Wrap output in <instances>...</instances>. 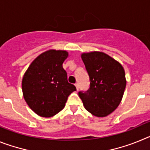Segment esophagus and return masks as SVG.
Wrapping results in <instances>:
<instances>
[{
	"label": "esophagus",
	"mask_w": 150,
	"mask_h": 150,
	"mask_svg": "<svg viewBox=\"0 0 150 150\" xmlns=\"http://www.w3.org/2000/svg\"><path fill=\"white\" fill-rule=\"evenodd\" d=\"M75 86H76V90H79V84H78V83H76V84H75Z\"/></svg>",
	"instance_id": "1"
}]
</instances>
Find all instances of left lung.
Segmentation results:
<instances>
[{
	"label": "left lung",
	"mask_w": 150,
	"mask_h": 150,
	"mask_svg": "<svg viewBox=\"0 0 150 150\" xmlns=\"http://www.w3.org/2000/svg\"><path fill=\"white\" fill-rule=\"evenodd\" d=\"M81 58L90 81L86 91H79L85 108L98 117L110 114L120 105L126 86L124 68L101 52L83 53Z\"/></svg>",
	"instance_id": "8db88e82"
}]
</instances>
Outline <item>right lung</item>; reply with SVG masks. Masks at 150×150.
I'll use <instances>...</instances> for the list:
<instances>
[{"label":"right lung","mask_w":150,"mask_h":150,"mask_svg":"<svg viewBox=\"0 0 150 150\" xmlns=\"http://www.w3.org/2000/svg\"><path fill=\"white\" fill-rule=\"evenodd\" d=\"M67 56L64 50H48L37 57L24 74V98L39 116H55L64 107L69 95L76 90L67 81V72L62 66Z\"/></svg>","instance_id":"1"}]
</instances>
